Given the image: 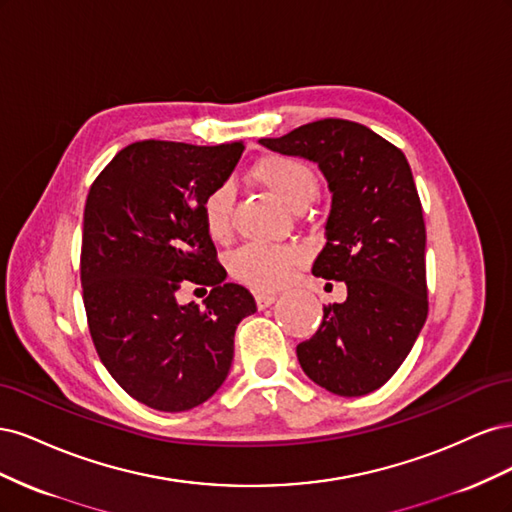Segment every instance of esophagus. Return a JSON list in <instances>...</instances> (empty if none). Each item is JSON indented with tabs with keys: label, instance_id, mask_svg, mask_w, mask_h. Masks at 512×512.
I'll list each match as a JSON object with an SVG mask.
<instances>
[{
	"label": "esophagus",
	"instance_id": "1",
	"mask_svg": "<svg viewBox=\"0 0 512 512\" xmlns=\"http://www.w3.org/2000/svg\"><path fill=\"white\" fill-rule=\"evenodd\" d=\"M275 294H267V292H258L256 294V305H258V309H267V307H271L273 303H275Z\"/></svg>",
	"mask_w": 512,
	"mask_h": 512
}]
</instances>
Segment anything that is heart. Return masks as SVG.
<instances>
[{"label":"heart","mask_w":512,"mask_h":512,"mask_svg":"<svg viewBox=\"0 0 512 512\" xmlns=\"http://www.w3.org/2000/svg\"><path fill=\"white\" fill-rule=\"evenodd\" d=\"M252 181L290 209H305L318 194V175L307 162L273 153L260 158L252 170ZM203 226L211 241L222 243L232 230V192L226 185L211 190L203 200ZM303 262L297 245H245L230 258V271L239 282L256 290L282 288L292 269Z\"/></svg>","instance_id":"heart-1"}]
</instances>
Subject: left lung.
Here are the masks:
<instances>
[{
    "label": "left lung",
    "instance_id": "8db88e82",
    "mask_svg": "<svg viewBox=\"0 0 512 512\" xmlns=\"http://www.w3.org/2000/svg\"><path fill=\"white\" fill-rule=\"evenodd\" d=\"M260 145L318 164L331 211L312 273L344 282L316 335L297 346L309 380L361 397L406 361L427 320L425 222L412 170L395 145L361 123L320 119Z\"/></svg>",
    "mask_w": 512,
    "mask_h": 512
}]
</instances>
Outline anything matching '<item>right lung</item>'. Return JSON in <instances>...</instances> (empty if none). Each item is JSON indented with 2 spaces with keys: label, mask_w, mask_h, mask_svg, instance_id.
<instances>
[{
  "label": "right lung",
  "mask_w": 512,
  "mask_h": 512,
  "mask_svg": "<svg viewBox=\"0 0 512 512\" xmlns=\"http://www.w3.org/2000/svg\"><path fill=\"white\" fill-rule=\"evenodd\" d=\"M241 153L243 143H132L89 190L81 250L89 333L108 374L153 410L205 404L228 376L239 322L256 312L250 292L224 282L200 211ZM185 279L212 286L205 308L176 301Z\"/></svg>",
  "instance_id": "obj_1"
}]
</instances>
